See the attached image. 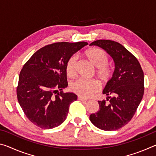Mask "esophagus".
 Returning a JSON list of instances; mask_svg holds the SVG:
<instances>
[{
	"label": "esophagus",
	"mask_w": 156,
	"mask_h": 156,
	"mask_svg": "<svg viewBox=\"0 0 156 156\" xmlns=\"http://www.w3.org/2000/svg\"><path fill=\"white\" fill-rule=\"evenodd\" d=\"M78 99L79 100H81V101H83V102H87V99H85V98H83V97H81V96H78Z\"/></svg>",
	"instance_id": "34e87169"
}]
</instances>
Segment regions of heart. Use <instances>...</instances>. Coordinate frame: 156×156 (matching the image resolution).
<instances>
[{
    "label": "heart",
    "instance_id": "b5f03b06",
    "mask_svg": "<svg viewBox=\"0 0 156 156\" xmlns=\"http://www.w3.org/2000/svg\"><path fill=\"white\" fill-rule=\"evenodd\" d=\"M84 56L88 61L97 69L96 75L102 83H107L112 77V71L107 65V54L103 50L98 48H91L84 52ZM77 58L73 56L69 58L66 65V73L68 77L73 78L76 75ZM99 85L94 80L79 79L71 85V89L81 97L89 98L93 96L99 90Z\"/></svg>",
    "mask_w": 156,
    "mask_h": 156
}]
</instances>
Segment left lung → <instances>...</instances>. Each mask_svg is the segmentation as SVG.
Segmentation results:
<instances>
[{"mask_svg":"<svg viewBox=\"0 0 156 156\" xmlns=\"http://www.w3.org/2000/svg\"><path fill=\"white\" fill-rule=\"evenodd\" d=\"M89 45L101 47L112 58L115 69L102 91L105 100H98L100 109L89 119L104 131H115L133 118L144 94V73L138 60L125 47L110 40H98Z\"/></svg>","mask_w":156,"mask_h":156,"instance_id":"left-lung-1","label":"left lung"}]
</instances>
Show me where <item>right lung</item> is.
<instances>
[{
	"mask_svg": "<svg viewBox=\"0 0 156 156\" xmlns=\"http://www.w3.org/2000/svg\"><path fill=\"white\" fill-rule=\"evenodd\" d=\"M86 42L53 43L31 56L21 70L17 87L18 102L25 115L42 129H53L67 118L70 104L77 100L68 85L66 65Z\"/></svg>",
	"mask_w": 156,
	"mask_h": 156,
	"instance_id": "obj_1",
	"label": "right lung"
}]
</instances>
